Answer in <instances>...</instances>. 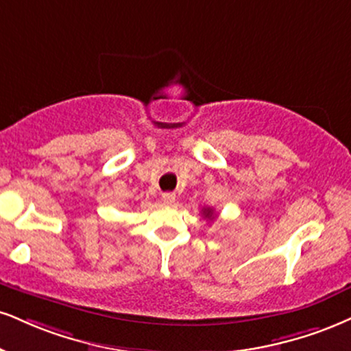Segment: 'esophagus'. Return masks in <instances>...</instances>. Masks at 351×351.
Wrapping results in <instances>:
<instances>
[{
  "label": "esophagus",
  "mask_w": 351,
  "mask_h": 351,
  "mask_svg": "<svg viewBox=\"0 0 351 351\" xmlns=\"http://www.w3.org/2000/svg\"><path fill=\"white\" fill-rule=\"evenodd\" d=\"M162 199L165 204H173V202L176 201V194L175 193H163Z\"/></svg>",
  "instance_id": "esophagus-1"
}]
</instances>
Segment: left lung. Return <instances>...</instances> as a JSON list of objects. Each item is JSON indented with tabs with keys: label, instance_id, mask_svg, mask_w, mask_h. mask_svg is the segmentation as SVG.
Wrapping results in <instances>:
<instances>
[{
	"label": "left lung",
	"instance_id": "obj_1",
	"mask_svg": "<svg viewBox=\"0 0 351 351\" xmlns=\"http://www.w3.org/2000/svg\"><path fill=\"white\" fill-rule=\"evenodd\" d=\"M202 216H204L206 219H209V221H213L216 214H214L213 208H204V209H202Z\"/></svg>",
	"mask_w": 351,
	"mask_h": 351
}]
</instances>
